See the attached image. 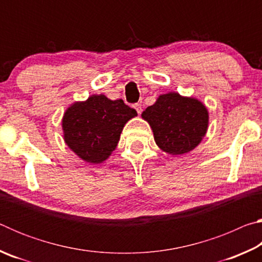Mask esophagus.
<instances>
[{"label": "esophagus", "instance_id": "obj_1", "mask_svg": "<svg viewBox=\"0 0 262 262\" xmlns=\"http://www.w3.org/2000/svg\"><path fill=\"white\" fill-rule=\"evenodd\" d=\"M134 108L136 110L137 113L141 114V112H142V106H141L140 104H135V105H134Z\"/></svg>", "mask_w": 262, "mask_h": 262}]
</instances>
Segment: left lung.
I'll list each match as a JSON object with an SVG mask.
<instances>
[{
    "label": "left lung",
    "mask_w": 262,
    "mask_h": 262,
    "mask_svg": "<svg viewBox=\"0 0 262 262\" xmlns=\"http://www.w3.org/2000/svg\"><path fill=\"white\" fill-rule=\"evenodd\" d=\"M141 117L149 123L158 148L172 156L198 147L207 134L209 112L201 100L176 91L159 95Z\"/></svg>",
    "instance_id": "obj_1"
}]
</instances>
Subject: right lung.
Masks as SVG:
<instances>
[{
  "instance_id": "add662e5",
  "label": "right lung",
  "mask_w": 262,
  "mask_h": 262,
  "mask_svg": "<svg viewBox=\"0 0 262 262\" xmlns=\"http://www.w3.org/2000/svg\"><path fill=\"white\" fill-rule=\"evenodd\" d=\"M137 112L105 95H92L75 101L64 111L61 120L64 143L89 164L105 162L118 147L123 127Z\"/></svg>"
}]
</instances>
